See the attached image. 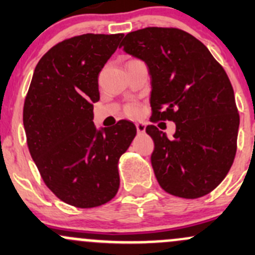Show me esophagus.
I'll use <instances>...</instances> for the list:
<instances>
[{
    "label": "esophagus",
    "mask_w": 255,
    "mask_h": 255,
    "mask_svg": "<svg viewBox=\"0 0 255 255\" xmlns=\"http://www.w3.org/2000/svg\"><path fill=\"white\" fill-rule=\"evenodd\" d=\"M135 128H137L138 133H144L145 132V125L144 123H135Z\"/></svg>",
    "instance_id": "34e87169"
}]
</instances>
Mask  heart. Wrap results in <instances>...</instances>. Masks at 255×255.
Segmentation results:
<instances>
[{
  "mask_svg": "<svg viewBox=\"0 0 255 255\" xmlns=\"http://www.w3.org/2000/svg\"><path fill=\"white\" fill-rule=\"evenodd\" d=\"M138 112H139V109H138L137 105H130V106H128L127 113L129 116H137Z\"/></svg>",
  "mask_w": 255,
  "mask_h": 255,
  "instance_id": "b5f03b06",
  "label": "heart"
}]
</instances>
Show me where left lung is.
Here are the masks:
<instances>
[{"label":"left lung","mask_w":255,"mask_h":255,"mask_svg":"<svg viewBox=\"0 0 255 255\" xmlns=\"http://www.w3.org/2000/svg\"><path fill=\"white\" fill-rule=\"evenodd\" d=\"M123 51L150 75L151 121H173V138L149 125L150 160L169 194L197 199L221 184L237 150L239 115L227 74L199 39L176 28L148 27L126 35Z\"/></svg>","instance_id":"left-lung-1"}]
</instances>
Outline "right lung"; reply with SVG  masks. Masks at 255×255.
<instances>
[{
	"instance_id": "obj_1",
	"label": "right lung",
	"mask_w": 255,
	"mask_h": 255,
	"mask_svg": "<svg viewBox=\"0 0 255 255\" xmlns=\"http://www.w3.org/2000/svg\"><path fill=\"white\" fill-rule=\"evenodd\" d=\"M123 34H82L54 45L37 64L23 109L29 153L45 185L65 204L101 206L120 187L118 160L135 126L94 125L99 74Z\"/></svg>"
}]
</instances>
